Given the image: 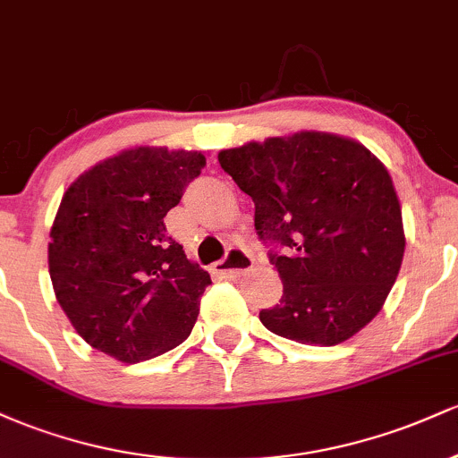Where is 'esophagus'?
I'll return each mask as SVG.
<instances>
[{"instance_id": "obj_1", "label": "esophagus", "mask_w": 458, "mask_h": 458, "mask_svg": "<svg viewBox=\"0 0 458 458\" xmlns=\"http://www.w3.org/2000/svg\"><path fill=\"white\" fill-rule=\"evenodd\" d=\"M251 265H254V260H251V256L247 254L245 250H241V247H233L224 260L215 262V271L228 277H239L250 271Z\"/></svg>"}]
</instances>
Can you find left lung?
Here are the masks:
<instances>
[{"instance_id":"obj_1","label":"left lung","mask_w":458,"mask_h":458,"mask_svg":"<svg viewBox=\"0 0 458 458\" xmlns=\"http://www.w3.org/2000/svg\"><path fill=\"white\" fill-rule=\"evenodd\" d=\"M219 165L254 199L259 236L284 284L260 320L282 338L334 346L364 329L403 265L404 230L387 167L360 141L325 131L247 141Z\"/></svg>"}]
</instances>
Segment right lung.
Wrapping results in <instances>:
<instances>
[{
    "instance_id": "add662e5",
    "label": "right lung",
    "mask_w": 458,
    "mask_h": 458,
    "mask_svg": "<svg viewBox=\"0 0 458 458\" xmlns=\"http://www.w3.org/2000/svg\"><path fill=\"white\" fill-rule=\"evenodd\" d=\"M207 165L198 150L138 146L71 182L51 225L55 299L92 349L138 364L185 343L211 276L165 217Z\"/></svg>"
}]
</instances>
